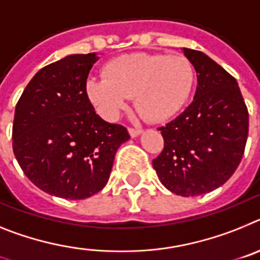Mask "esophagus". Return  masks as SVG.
Segmentation results:
<instances>
[{
	"mask_svg": "<svg viewBox=\"0 0 260 260\" xmlns=\"http://www.w3.org/2000/svg\"><path fill=\"white\" fill-rule=\"evenodd\" d=\"M128 132H129L131 137H136V136H139L140 133H141V129H140V128L129 127V128H128Z\"/></svg>",
	"mask_w": 260,
	"mask_h": 260,
	"instance_id": "esophagus-1",
	"label": "esophagus"
}]
</instances>
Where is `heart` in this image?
Wrapping results in <instances>:
<instances>
[{
  "instance_id": "1",
  "label": "heart",
  "mask_w": 260,
  "mask_h": 260,
  "mask_svg": "<svg viewBox=\"0 0 260 260\" xmlns=\"http://www.w3.org/2000/svg\"><path fill=\"white\" fill-rule=\"evenodd\" d=\"M103 77L87 82V95L103 116L115 119L133 95L139 114L145 120L159 123L187 102L195 71L182 55L132 53L108 62Z\"/></svg>"
}]
</instances>
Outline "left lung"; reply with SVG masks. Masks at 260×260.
Here are the masks:
<instances>
[{"instance_id":"obj_1","label":"left lung","mask_w":260,"mask_h":260,"mask_svg":"<svg viewBox=\"0 0 260 260\" xmlns=\"http://www.w3.org/2000/svg\"><path fill=\"white\" fill-rule=\"evenodd\" d=\"M198 86L191 105L159 127L164 149L153 168L169 191L203 195L218 188L238 168L249 135V111L237 80L211 57L183 48Z\"/></svg>"}]
</instances>
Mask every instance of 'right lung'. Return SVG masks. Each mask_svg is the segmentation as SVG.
<instances>
[{
	"mask_svg": "<svg viewBox=\"0 0 260 260\" xmlns=\"http://www.w3.org/2000/svg\"><path fill=\"white\" fill-rule=\"evenodd\" d=\"M95 53L72 55L40 69L15 106L13 152L24 175L44 192L82 200L107 183L121 124L96 115L86 92Z\"/></svg>",
	"mask_w": 260,
	"mask_h": 260,
	"instance_id": "obj_1",
	"label": "right lung"
}]
</instances>
